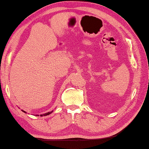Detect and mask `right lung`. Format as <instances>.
Returning <instances> with one entry per match:
<instances>
[{
	"instance_id": "1",
	"label": "right lung",
	"mask_w": 149,
	"mask_h": 149,
	"mask_svg": "<svg viewBox=\"0 0 149 149\" xmlns=\"http://www.w3.org/2000/svg\"><path fill=\"white\" fill-rule=\"evenodd\" d=\"M22 111H24V113H26V112H25L24 111H23V110H22ZM52 112V111H50V112H48V113H45V114H43V115H41L40 116H47V115H50V113H51Z\"/></svg>"
}]
</instances>
